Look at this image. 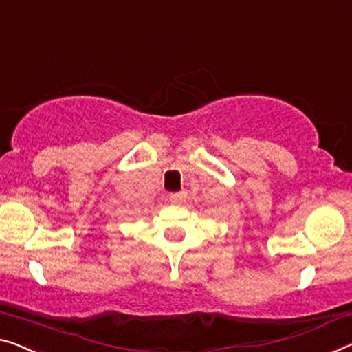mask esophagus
<instances>
[{
    "instance_id": "obj_1",
    "label": "esophagus",
    "mask_w": 352,
    "mask_h": 352,
    "mask_svg": "<svg viewBox=\"0 0 352 352\" xmlns=\"http://www.w3.org/2000/svg\"><path fill=\"white\" fill-rule=\"evenodd\" d=\"M183 197H185V192H170L169 194V201L172 202V204H178V202H182L183 201Z\"/></svg>"
}]
</instances>
